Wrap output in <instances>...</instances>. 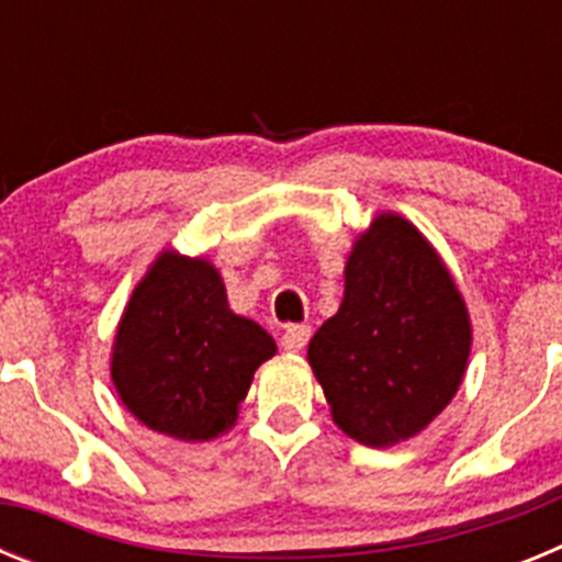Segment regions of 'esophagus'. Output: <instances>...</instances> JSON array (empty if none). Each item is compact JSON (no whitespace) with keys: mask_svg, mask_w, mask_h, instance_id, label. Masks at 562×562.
Masks as SVG:
<instances>
[{"mask_svg":"<svg viewBox=\"0 0 562 562\" xmlns=\"http://www.w3.org/2000/svg\"><path fill=\"white\" fill-rule=\"evenodd\" d=\"M312 337V326L306 324H292L286 326V331L281 335V349L284 351H301L310 342Z\"/></svg>","mask_w":562,"mask_h":562,"instance_id":"obj_1","label":"esophagus"}]
</instances>
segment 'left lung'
Masks as SVG:
<instances>
[{
	"mask_svg": "<svg viewBox=\"0 0 562 562\" xmlns=\"http://www.w3.org/2000/svg\"><path fill=\"white\" fill-rule=\"evenodd\" d=\"M467 357V306L441 258L408 220L376 216L346 261L340 310L310 342L331 419L369 448L411 439L448 408Z\"/></svg>",
	"mask_w": 562,
	"mask_h": 562,
	"instance_id": "8db88e82",
	"label": "left lung"
}]
</instances>
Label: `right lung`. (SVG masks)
Returning <instances> with one entry per match:
<instances>
[{
    "label": "right lung",
    "mask_w": 562,
    "mask_h": 562,
    "mask_svg": "<svg viewBox=\"0 0 562 562\" xmlns=\"http://www.w3.org/2000/svg\"><path fill=\"white\" fill-rule=\"evenodd\" d=\"M276 340L227 306L220 272L162 252L117 326L112 380L123 405L157 434L205 441L225 434Z\"/></svg>",
    "instance_id": "1"
}]
</instances>
